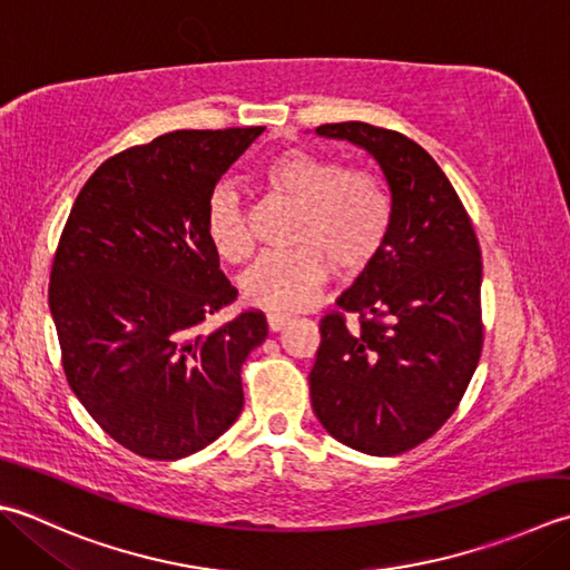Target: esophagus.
<instances>
[{
    "label": "esophagus",
    "instance_id": "34e87169",
    "mask_svg": "<svg viewBox=\"0 0 570 570\" xmlns=\"http://www.w3.org/2000/svg\"><path fill=\"white\" fill-rule=\"evenodd\" d=\"M289 324V315H283V312H268V327L271 332H281L283 327Z\"/></svg>",
    "mask_w": 570,
    "mask_h": 570
}]
</instances>
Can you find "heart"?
I'll return each instance as SVG.
<instances>
[{
    "label": "heart",
    "instance_id": "obj_1",
    "mask_svg": "<svg viewBox=\"0 0 570 570\" xmlns=\"http://www.w3.org/2000/svg\"><path fill=\"white\" fill-rule=\"evenodd\" d=\"M268 187L293 202L297 218L287 243L271 250L243 275V297L265 309L307 307L330 281L332 265L358 273L386 246L393 206L386 187L366 169H344L340 161L309 149L289 147L263 167ZM204 230L218 258L246 263L253 236L234 184L220 181L204 208Z\"/></svg>",
    "mask_w": 570,
    "mask_h": 570
}]
</instances>
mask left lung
Masks as SVG:
<instances>
[{
	"label": "left lung",
	"mask_w": 570,
	"mask_h": 570,
	"mask_svg": "<svg viewBox=\"0 0 570 570\" xmlns=\"http://www.w3.org/2000/svg\"><path fill=\"white\" fill-rule=\"evenodd\" d=\"M379 161L393 224L386 246L320 322L309 371L315 415L332 438L401 455L455 413L482 354V258L472 220L438 161L401 132L320 125ZM346 314L360 324L350 328Z\"/></svg>",
	"instance_id": "8db88e82"
}]
</instances>
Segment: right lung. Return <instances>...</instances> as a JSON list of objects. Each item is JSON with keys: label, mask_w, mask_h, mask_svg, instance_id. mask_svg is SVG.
Segmentation results:
<instances>
[{"label": "right lung", "mask_w": 570, "mask_h": 570, "mask_svg": "<svg viewBox=\"0 0 570 570\" xmlns=\"http://www.w3.org/2000/svg\"><path fill=\"white\" fill-rule=\"evenodd\" d=\"M263 130H177L125 149L92 171L68 214L49 285L68 386L139 458H187L243 411L240 366L268 322L246 309L204 327L238 295L204 208Z\"/></svg>", "instance_id": "obj_1"}]
</instances>
